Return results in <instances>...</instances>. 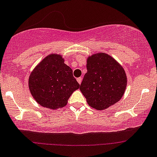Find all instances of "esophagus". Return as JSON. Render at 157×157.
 <instances>
[{
    "label": "esophagus",
    "mask_w": 157,
    "mask_h": 157,
    "mask_svg": "<svg viewBox=\"0 0 157 157\" xmlns=\"http://www.w3.org/2000/svg\"><path fill=\"white\" fill-rule=\"evenodd\" d=\"M77 82H78L79 84H80L82 83V77H78V78L77 79Z\"/></svg>",
    "instance_id": "esophagus-1"
}]
</instances>
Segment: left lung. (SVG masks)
Listing matches in <instances>:
<instances>
[{
    "mask_svg": "<svg viewBox=\"0 0 157 157\" xmlns=\"http://www.w3.org/2000/svg\"><path fill=\"white\" fill-rule=\"evenodd\" d=\"M80 90L92 108L103 110L117 102L124 94L126 75L111 56L98 53L89 57Z\"/></svg>",
    "mask_w": 157,
    "mask_h": 157,
    "instance_id": "1",
    "label": "left lung"
}]
</instances>
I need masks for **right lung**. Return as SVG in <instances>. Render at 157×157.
Listing matches in <instances>:
<instances>
[{"mask_svg": "<svg viewBox=\"0 0 157 157\" xmlns=\"http://www.w3.org/2000/svg\"><path fill=\"white\" fill-rule=\"evenodd\" d=\"M29 90L36 101L47 108H63L80 84L72 69L64 63L59 55L47 56L31 72Z\"/></svg>", "mask_w": 157, "mask_h": 157, "instance_id": "1", "label": "right lung"}]
</instances>
